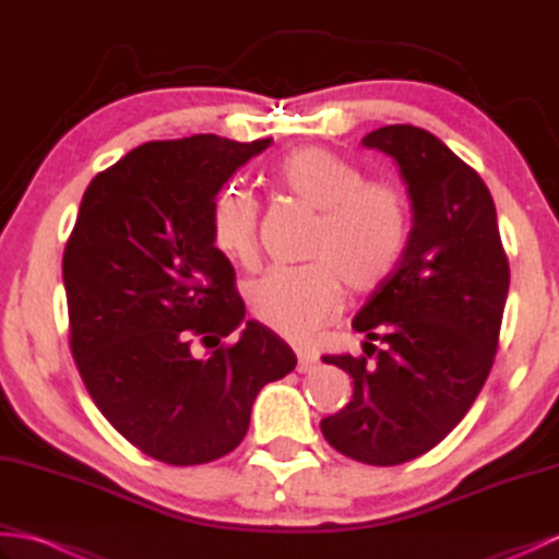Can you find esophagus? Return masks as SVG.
Instances as JSON below:
<instances>
[{
	"label": "esophagus",
	"mask_w": 559,
	"mask_h": 559,
	"mask_svg": "<svg viewBox=\"0 0 559 559\" xmlns=\"http://www.w3.org/2000/svg\"><path fill=\"white\" fill-rule=\"evenodd\" d=\"M312 367H317V355L300 350L298 353V372H310Z\"/></svg>",
	"instance_id": "1"
}]
</instances>
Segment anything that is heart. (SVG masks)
I'll return each instance as SVG.
<instances>
[{
    "label": "heart",
    "instance_id": "b5f03b06",
    "mask_svg": "<svg viewBox=\"0 0 559 559\" xmlns=\"http://www.w3.org/2000/svg\"><path fill=\"white\" fill-rule=\"evenodd\" d=\"M283 192L319 211L307 264L271 266L249 286V307L276 334L305 341L341 307V278L350 290L384 283L403 257L411 209L399 187L365 180L358 165L322 146L286 153L271 170ZM259 204L240 185L213 199L211 240L240 264L257 257Z\"/></svg>",
    "mask_w": 559,
    "mask_h": 559
}]
</instances>
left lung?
I'll use <instances>...</instances> for the list:
<instances>
[{"mask_svg":"<svg viewBox=\"0 0 559 559\" xmlns=\"http://www.w3.org/2000/svg\"><path fill=\"white\" fill-rule=\"evenodd\" d=\"M362 146L396 160L413 228L399 266L353 319L383 348L365 341L360 358H322L353 377L350 403L322 420V432L355 461L396 466L442 442L480 394L500 341L509 261L490 189L435 134L389 124Z\"/></svg>","mask_w":559,"mask_h":559,"instance_id":"left-lung-1","label":"left lung"}]
</instances>
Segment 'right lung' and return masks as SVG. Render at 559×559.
I'll return each mask as SVG.
<instances>
[{"label":"right lung","instance_id":"add662e5","mask_svg":"<svg viewBox=\"0 0 559 559\" xmlns=\"http://www.w3.org/2000/svg\"><path fill=\"white\" fill-rule=\"evenodd\" d=\"M269 144L148 141L93 177L67 240L69 346L83 384L127 442L170 466L233 451L261 386L298 365L271 329L242 324L235 269L211 240L213 199ZM194 340L212 350L197 356Z\"/></svg>","mask_w":559,"mask_h":559}]
</instances>
